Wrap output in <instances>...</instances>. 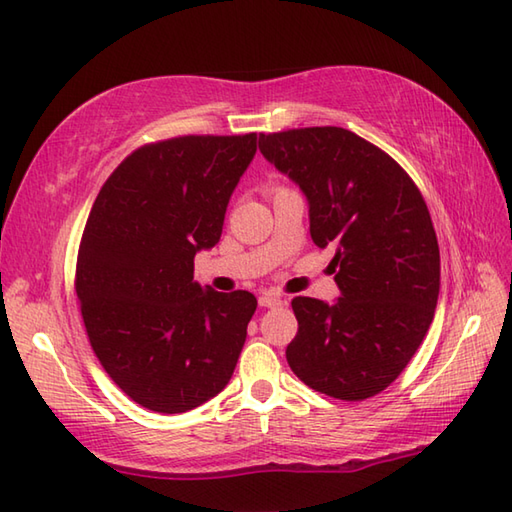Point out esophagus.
<instances>
[{
    "instance_id": "esophagus-1",
    "label": "esophagus",
    "mask_w": 512,
    "mask_h": 512,
    "mask_svg": "<svg viewBox=\"0 0 512 512\" xmlns=\"http://www.w3.org/2000/svg\"><path fill=\"white\" fill-rule=\"evenodd\" d=\"M259 306L262 308L281 306V297H277L275 292H262V295H259Z\"/></svg>"
}]
</instances>
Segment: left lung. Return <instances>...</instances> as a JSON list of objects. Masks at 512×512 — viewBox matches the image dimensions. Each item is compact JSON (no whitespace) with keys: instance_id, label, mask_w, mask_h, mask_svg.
Wrapping results in <instances>:
<instances>
[{"instance_id":"8db88e82","label":"left lung","mask_w":512,"mask_h":512,"mask_svg":"<svg viewBox=\"0 0 512 512\" xmlns=\"http://www.w3.org/2000/svg\"><path fill=\"white\" fill-rule=\"evenodd\" d=\"M259 151L306 193L310 235L334 246L336 303L295 297L286 358L314 391L365 400L400 376L436 314L440 248L416 184L343 127L259 134Z\"/></svg>"}]
</instances>
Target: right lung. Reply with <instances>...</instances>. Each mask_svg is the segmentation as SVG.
Here are the masks:
<instances>
[{"mask_svg":"<svg viewBox=\"0 0 512 512\" xmlns=\"http://www.w3.org/2000/svg\"><path fill=\"white\" fill-rule=\"evenodd\" d=\"M257 134L178 136L132 151L94 200L74 288L92 350L140 407L184 413L228 385L257 299L193 281L220 242Z\"/></svg>","mask_w":512,"mask_h":512,"instance_id":"right-lung-1","label":"right lung"}]
</instances>
